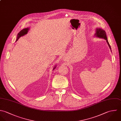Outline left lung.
<instances>
[{"label":"left lung","instance_id":"8db88e82","mask_svg":"<svg viewBox=\"0 0 121 121\" xmlns=\"http://www.w3.org/2000/svg\"><path fill=\"white\" fill-rule=\"evenodd\" d=\"M95 35L97 37H99V38H103L104 39H105L107 41V43H108V46L109 47V48H110L111 49V47L110 45L109 44V43L108 41V39L107 37V35H106V32L101 29V28H97L96 29V33L95 34Z\"/></svg>","mask_w":121,"mask_h":121}]
</instances>
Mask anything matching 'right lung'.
Returning a JSON list of instances; mask_svg holds the SVG:
<instances>
[{"label":"right lung","mask_w":121,"mask_h":121,"mask_svg":"<svg viewBox=\"0 0 121 121\" xmlns=\"http://www.w3.org/2000/svg\"><path fill=\"white\" fill-rule=\"evenodd\" d=\"M28 30H29V28H24V29H23V30H21V31L18 33V34L17 38V40H16V41H17V40H18V39H19L20 37H21V36H23L25 35L27 33V32H28ZM55 68H56V67L54 68V69H55Z\"/></svg>","instance_id":"add662e5"}]
</instances>
